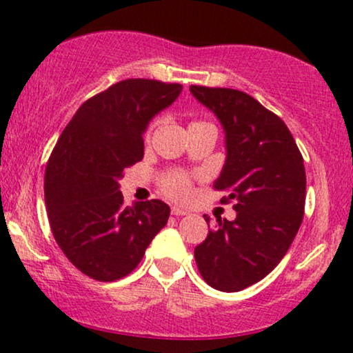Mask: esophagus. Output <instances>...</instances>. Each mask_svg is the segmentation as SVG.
I'll return each instance as SVG.
<instances>
[{
    "instance_id": "34e87169",
    "label": "esophagus",
    "mask_w": 353,
    "mask_h": 353,
    "mask_svg": "<svg viewBox=\"0 0 353 353\" xmlns=\"http://www.w3.org/2000/svg\"><path fill=\"white\" fill-rule=\"evenodd\" d=\"M171 214H172V216H185V214H188V210H184L181 208H172Z\"/></svg>"
}]
</instances>
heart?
<instances>
[{"label":"heart","instance_id":"obj_1","mask_svg":"<svg viewBox=\"0 0 353 353\" xmlns=\"http://www.w3.org/2000/svg\"><path fill=\"white\" fill-rule=\"evenodd\" d=\"M161 188L169 197L176 201H188L192 196V184L185 174L169 172L161 179Z\"/></svg>","mask_w":353,"mask_h":353}]
</instances>
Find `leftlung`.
<instances>
[{"label":"left lung","instance_id":"obj_1","mask_svg":"<svg viewBox=\"0 0 353 353\" xmlns=\"http://www.w3.org/2000/svg\"><path fill=\"white\" fill-rule=\"evenodd\" d=\"M190 92L224 129L225 163L214 188L229 190L225 201L237 212L234 221L217 219L194 257L210 287L239 292L272 272L292 244L305 208V168L285 123L252 96L205 86Z\"/></svg>","mask_w":353,"mask_h":353}]
</instances>
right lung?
Listing matches in <instances>:
<instances>
[{
	"mask_svg": "<svg viewBox=\"0 0 353 353\" xmlns=\"http://www.w3.org/2000/svg\"><path fill=\"white\" fill-rule=\"evenodd\" d=\"M181 84L124 79L92 96L72 116L44 174V202L56 242L88 277L131 274L168 224L163 201L124 205L119 179L144 156L143 134L179 98Z\"/></svg>",
	"mask_w": 353,
	"mask_h": 353,
	"instance_id": "add662e5",
	"label": "right lung"
}]
</instances>
